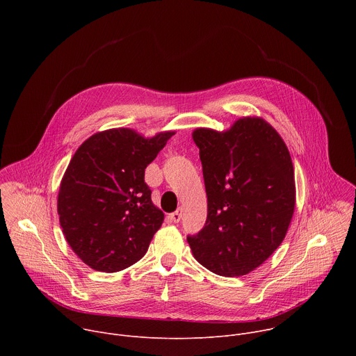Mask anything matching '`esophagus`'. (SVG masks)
<instances>
[{
    "label": "esophagus",
    "instance_id": "obj_1",
    "mask_svg": "<svg viewBox=\"0 0 356 356\" xmlns=\"http://www.w3.org/2000/svg\"><path fill=\"white\" fill-rule=\"evenodd\" d=\"M181 214H183V207H180V209H177V211L172 213L170 214V220L175 221V222H179L180 218H181Z\"/></svg>",
    "mask_w": 356,
    "mask_h": 356
}]
</instances>
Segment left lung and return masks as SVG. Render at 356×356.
<instances>
[{
    "label": "left lung",
    "mask_w": 356,
    "mask_h": 356,
    "mask_svg": "<svg viewBox=\"0 0 356 356\" xmlns=\"http://www.w3.org/2000/svg\"><path fill=\"white\" fill-rule=\"evenodd\" d=\"M207 221L187 236L194 258L220 276L259 268L283 242L296 206L294 169L277 131L261 117H242L229 129L195 128Z\"/></svg>",
    "instance_id": "1"
}]
</instances>
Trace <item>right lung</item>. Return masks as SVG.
<instances>
[{
    "label": "right lung",
    "mask_w": 356,
    "mask_h": 356,
    "mask_svg": "<svg viewBox=\"0 0 356 356\" xmlns=\"http://www.w3.org/2000/svg\"><path fill=\"white\" fill-rule=\"evenodd\" d=\"M173 135L113 128L76 150L60 181L58 214L67 243L91 269L114 273L143 258L165 218L152 202L145 169Z\"/></svg>",
    "instance_id": "add662e5"
}]
</instances>
